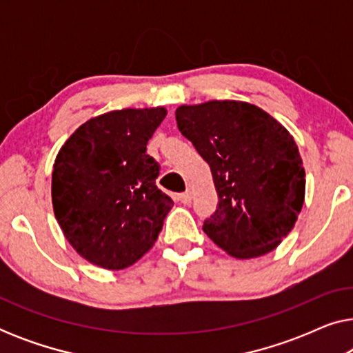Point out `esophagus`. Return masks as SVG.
Masks as SVG:
<instances>
[{"mask_svg":"<svg viewBox=\"0 0 353 353\" xmlns=\"http://www.w3.org/2000/svg\"><path fill=\"white\" fill-rule=\"evenodd\" d=\"M191 199H192L191 191H186V192H181V194H178V201H180L181 204H190Z\"/></svg>","mask_w":353,"mask_h":353,"instance_id":"esophagus-1","label":"esophagus"}]
</instances>
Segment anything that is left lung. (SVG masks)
Here are the masks:
<instances>
[{"label":"left lung","mask_w":353,"mask_h":353,"mask_svg":"<svg viewBox=\"0 0 353 353\" xmlns=\"http://www.w3.org/2000/svg\"><path fill=\"white\" fill-rule=\"evenodd\" d=\"M175 117L209 163L219 194L204 233L231 257L272 252L291 233L305 199V170L291 133L243 101L180 105Z\"/></svg>","instance_id":"8db88e82"}]
</instances>
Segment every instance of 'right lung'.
<instances>
[{"label": "right lung", "mask_w": 353, "mask_h": 353, "mask_svg": "<svg viewBox=\"0 0 353 353\" xmlns=\"http://www.w3.org/2000/svg\"><path fill=\"white\" fill-rule=\"evenodd\" d=\"M165 115V108L110 110L80 125L56 156V220L90 263L123 270L157 241L173 201L156 185L159 163L146 144Z\"/></svg>", "instance_id": "obj_1"}]
</instances>
